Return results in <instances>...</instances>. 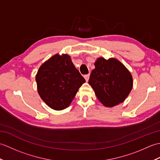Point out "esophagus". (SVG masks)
<instances>
[{"instance_id": "34e87169", "label": "esophagus", "mask_w": 160, "mask_h": 160, "mask_svg": "<svg viewBox=\"0 0 160 160\" xmlns=\"http://www.w3.org/2000/svg\"><path fill=\"white\" fill-rule=\"evenodd\" d=\"M89 76H90V75L89 74H87V75H84V78H85V80H86V81L87 82L88 80H89Z\"/></svg>"}]
</instances>
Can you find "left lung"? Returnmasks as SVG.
I'll list each match as a JSON object with an SVG mask.
<instances>
[{
	"label": "left lung",
	"instance_id": "8db88e82",
	"mask_svg": "<svg viewBox=\"0 0 160 160\" xmlns=\"http://www.w3.org/2000/svg\"><path fill=\"white\" fill-rule=\"evenodd\" d=\"M89 83L98 99L105 107H112L122 103L132 87L131 74L120 61L99 58L95 62Z\"/></svg>",
	"mask_w": 160,
	"mask_h": 160
}]
</instances>
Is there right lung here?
I'll return each instance as SVG.
<instances>
[{
	"mask_svg": "<svg viewBox=\"0 0 160 160\" xmlns=\"http://www.w3.org/2000/svg\"><path fill=\"white\" fill-rule=\"evenodd\" d=\"M41 99L54 110L69 106L81 85L85 82L69 56H53L39 68L36 76Z\"/></svg>",
	"mask_w": 160,
	"mask_h": 160,
	"instance_id": "obj_1",
	"label": "right lung"
}]
</instances>
